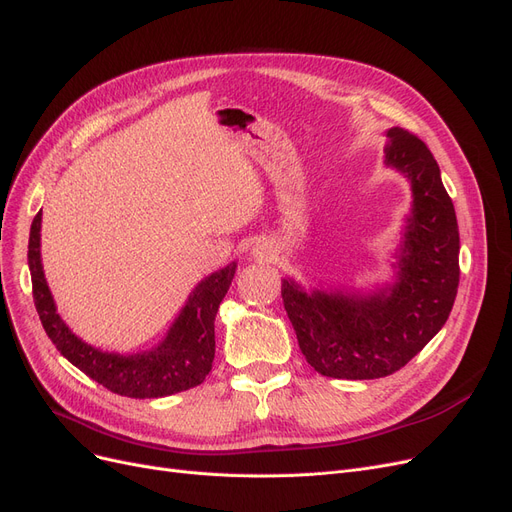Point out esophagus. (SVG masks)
<instances>
[{
	"label": "esophagus",
	"instance_id": "obj_1",
	"mask_svg": "<svg viewBox=\"0 0 512 512\" xmlns=\"http://www.w3.org/2000/svg\"><path fill=\"white\" fill-rule=\"evenodd\" d=\"M251 255H253V259H257V261H270V259H274V247H272V242H270V240H257V242L253 244Z\"/></svg>",
	"mask_w": 512,
	"mask_h": 512
}]
</instances>
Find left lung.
I'll return each mask as SVG.
<instances>
[{
  "instance_id": "1",
  "label": "left lung",
  "mask_w": 512,
  "mask_h": 512,
  "mask_svg": "<svg viewBox=\"0 0 512 512\" xmlns=\"http://www.w3.org/2000/svg\"><path fill=\"white\" fill-rule=\"evenodd\" d=\"M385 167L410 182L412 209L395 280L374 291L282 280L284 309L307 364L330 379H381L406 366L446 324L460 280L458 221L439 165L414 133L387 129Z\"/></svg>"
}]
</instances>
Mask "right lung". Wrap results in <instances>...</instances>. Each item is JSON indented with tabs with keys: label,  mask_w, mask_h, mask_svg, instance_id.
Listing matches in <instances>:
<instances>
[{
	"label": "right lung",
	"mask_w": 512,
	"mask_h": 512,
	"mask_svg": "<svg viewBox=\"0 0 512 512\" xmlns=\"http://www.w3.org/2000/svg\"><path fill=\"white\" fill-rule=\"evenodd\" d=\"M29 270L35 307L48 337L66 360L108 391L150 399L180 393L205 381L215 358V316L236 274V261L198 282L165 339L140 353L102 351L79 339L60 318L41 265V211L31 224Z\"/></svg>",
	"instance_id": "right-lung-1"
}]
</instances>
